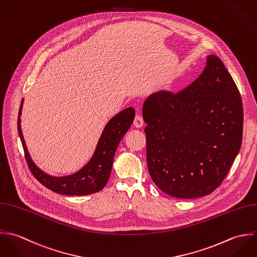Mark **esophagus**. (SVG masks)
Instances as JSON below:
<instances>
[{
	"instance_id": "34e87169",
	"label": "esophagus",
	"mask_w": 257,
	"mask_h": 257,
	"mask_svg": "<svg viewBox=\"0 0 257 257\" xmlns=\"http://www.w3.org/2000/svg\"><path fill=\"white\" fill-rule=\"evenodd\" d=\"M144 125V120L140 114H137L134 119V126L137 128H141Z\"/></svg>"
}]
</instances>
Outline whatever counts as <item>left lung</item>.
<instances>
[{
	"mask_svg": "<svg viewBox=\"0 0 257 257\" xmlns=\"http://www.w3.org/2000/svg\"><path fill=\"white\" fill-rule=\"evenodd\" d=\"M142 114L147 166L160 190L195 199L219 187L240 150L243 108L217 56L208 55L203 73L182 91L150 95Z\"/></svg>",
	"mask_w": 257,
	"mask_h": 257,
	"instance_id": "8db88e82",
	"label": "left lung"
}]
</instances>
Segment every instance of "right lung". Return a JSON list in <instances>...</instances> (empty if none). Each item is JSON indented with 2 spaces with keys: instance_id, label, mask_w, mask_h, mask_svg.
Here are the masks:
<instances>
[{
  "instance_id": "add662e5",
  "label": "right lung",
  "mask_w": 257,
  "mask_h": 257,
  "mask_svg": "<svg viewBox=\"0 0 257 257\" xmlns=\"http://www.w3.org/2000/svg\"><path fill=\"white\" fill-rule=\"evenodd\" d=\"M23 102L24 99L19 110L18 131L28 166L34 177L42 185L60 195L87 196L101 191L110 177L116 149L133 123L135 117L134 108H126L109 120L99 138L94 154L82 169L69 176L53 177L38 168L28 152L21 128Z\"/></svg>"
}]
</instances>
